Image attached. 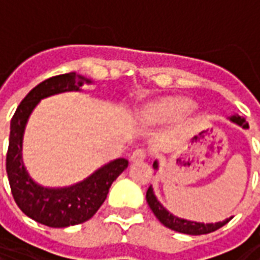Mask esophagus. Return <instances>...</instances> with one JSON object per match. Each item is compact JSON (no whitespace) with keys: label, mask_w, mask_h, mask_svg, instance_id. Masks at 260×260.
I'll return each instance as SVG.
<instances>
[{"label":"esophagus","mask_w":260,"mask_h":260,"mask_svg":"<svg viewBox=\"0 0 260 260\" xmlns=\"http://www.w3.org/2000/svg\"><path fill=\"white\" fill-rule=\"evenodd\" d=\"M146 158V152L143 149H138L131 154V163H142Z\"/></svg>","instance_id":"esophagus-1"}]
</instances>
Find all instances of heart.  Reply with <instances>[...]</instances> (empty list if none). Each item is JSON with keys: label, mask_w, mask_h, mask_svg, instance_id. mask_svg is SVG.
<instances>
[{"label": "heart", "mask_w": 260, "mask_h": 260, "mask_svg": "<svg viewBox=\"0 0 260 260\" xmlns=\"http://www.w3.org/2000/svg\"><path fill=\"white\" fill-rule=\"evenodd\" d=\"M192 107L191 100L185 97H163L146 104L142 111V118L147 124H164L184 117L191 111Z\"/></svg>", "instance_id": "1"}]
</instances>
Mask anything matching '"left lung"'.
<instances>
[{
    "label": "left lung",
    "mask_w": 260,
    "mask_h": 260,
    "mask_svg": "<svg viewBox=\"0 0 260 260\" xmlns=\"http://www.w3.org/2000/svg\"><path fill=\"white\" fill-rule=\"evenodd\" d=\"M231 121L235 122V124L241 125L244 128H249L248 126V122L245 121V118H242L240 115H233L231 117ZM156 169H157V163L153 164ZM146 201L149 203V206L152 209V212L154 213V216L160 220V223L164 224L166 227L174 230V231H178V233H182V234H189V235H201V234H209V233H213L216 230L221 229L223 225L229 223L230 220L233 217L227 218L224 221H220V223L216 224H203V223H195V221H188V220H182V218H178L173 216L171 213L167 212L164 209L158 201L156 199V196L153 193L152 186H149V189L146 192Z\"/></svg>",
    "instance_id": "left-lung-1"
}]
</instances>
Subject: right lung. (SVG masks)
<instances>
[{
	"instance_id": "right-lung-1",
	"label": "right lung",
	"mask_w": 260,
	"mask_h": 260,
	"mask_svg": "<svg viewBox=\"0 0 260 260\" xmlns=\"http://www.w3.org/2000/svg\"><path fill=\"white\" fill-rule=\"evenodd\" d=\"M90 83L76 72L57 75L43 80L22 100L11 119V134L7 152V174L16 205L35 221L54 229L80 224L93 217L107 198L108 189L122 171L128 160L117 158L104 166L79 184L61 189H48L37 185L27 175L22 163V138L29 115L44 97L79 90Z\"/></svg>"
}]
</instances>
